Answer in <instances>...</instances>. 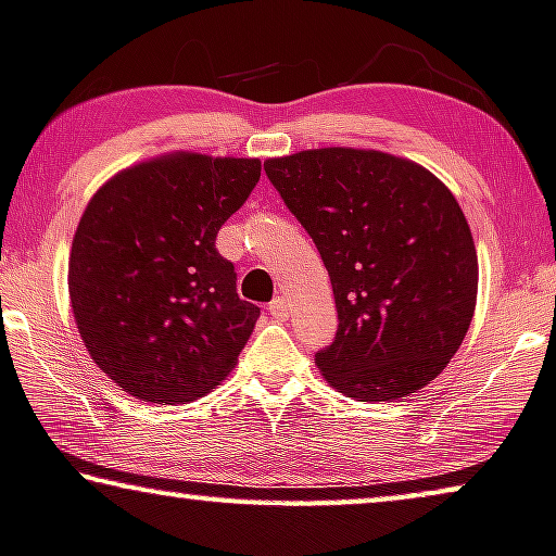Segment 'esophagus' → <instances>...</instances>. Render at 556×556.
Returning <instances> with one entry per match:
<instances>
[{
  "label": "esophagus",
  "mask_w": 556,
  "mask_h": 556,
  "mask_svg": "<svg viewBox=\"0 0 556 556\" xmlns=\"http://www.w3.org/2000/svg\"><path fill=\"white\" fill-rule=\"evenodd\" d=\"M269 314L275 319H287L289 317V304L285 296H275V300L269 302Z\"/></svg>",
  "instance_id": "esophagus-1"
}]
</instances>
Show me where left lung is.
<instances>
[{"mask_svg":"<svg viewBox=\"0 0 556 556\" xmlns=\"http://www.w3.org/2000/svg\"><path fill=\"white\" fill-rule=\"evenodd\" d=\"M329 271L337 337L321 377L359 402L427 387L475 317L477 250L432 172L375 149H306L264 162Z\"/></svg>","mask_w":556,"mask_h":556,"instance_id":"left-lung-1","label":"left lung"}]
</instances>
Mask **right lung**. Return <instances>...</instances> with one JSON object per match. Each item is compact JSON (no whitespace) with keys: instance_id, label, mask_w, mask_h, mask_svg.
Segmentation results:
<instances>
[{"instance_id":"right-lung-1","label":"right lung","mask_w":556,"mask_h":556,"mask_svg":"<svg viewBox=\"0 0 556 556\" xmlns=\"http://www.w3.org/2000/svg\"><path fill=\"white\" fill-rule=\"evenodd\" d=\"M260 174V160L174 152L89 199L70 254L74 321L97 367L137 400L192 402L235 369L260 306L239 300L214 242Z\"/></svg>"}]
</instances>
